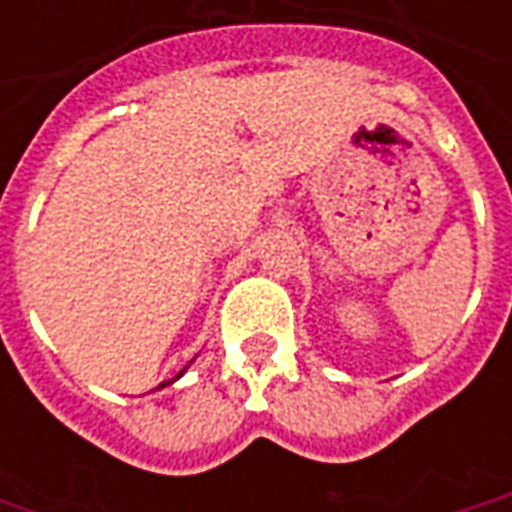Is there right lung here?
<instances>
[{
	"mask_svg": "<svg viewBox=\"0 0 512 512\" xmlns=\"http://www.w3.org/2000/svg\"><path fill=\"white\" fill-rule=\"evenodd\" d=\"M183 370H186V367H183ZM183 370H180V373H178V376H175V378L183 376ZM175 378H172V381H175ZM172 381H167V384H172ZM167 384H161V386H167Z\"/></svg>",
	"mask_w": 512,
	"mask_h": 512,
	"instance_id": "obj_1",
	"label": "right lung"
}]
</instances>
